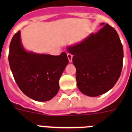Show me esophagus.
Returning <instances> with one entry per match:
<instances>
[{"label":"esophagus","mask_w":132,"mask_h":132,"mask_svg":"<svg viewBox=\"0 0 132 132\" xmlns=\"http://www.w3.org/2000/svg\"><path fill=\"white\" fill-rule=\"evenodd\" d=\"M67 57H68L69 62H71L72 59H73V55H72L71 53H67Z\"/></svg>","instance_id":"1"}]
</instances>
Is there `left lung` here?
I'll use <instances>...</instances> for the list:
<instances>
[{
	"mask_svg": "<svg viewBox=\"0 0 132 132\" xmlns=\"http://www.w3.org/2000/svg\"><path fill=\"white\" fill-rule=\"evenodd\" d=\"M79 44L67 47L76 68L80 91L97 96L114 87L123 67V46L116 30L106 24Z\"/></svg>",
	"mask_w": 132,
	"mask_h": 132,
	"instance_id": "left-lung-1",
	"label": "left lung"
}]
</instances>
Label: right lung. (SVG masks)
<instances>
[{
    "label": "right lung",
    "instance_id": "obj_1",
    "mask_svg": "<svg viewBox=\"0 0 132 132\" xmlns=\"http://www.w3.org/2000/svg\"><path fill=\"white\" fill-rule=\"evenodd\" d=\"M9 61L20 89L39 102L50 101L57 94L59 79L69 63L65 52L52 55L26 52L21 44L20 30L10 42Z\"/></svg>",
    "mask_w": 132,
    "mask_h": 132
}]
</instances>
